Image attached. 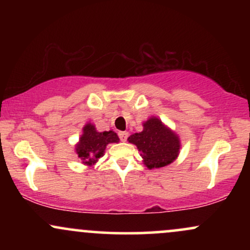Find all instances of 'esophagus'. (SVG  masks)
<instances>
[{
	"mask_svg": "<svg viewBox=\"0 0 250 250\" xmlns=\"http://www.w3.org/2000/svg\"><path fill=\"white\" fill-rule=\"evenodd\" d=\"M119 137H120V140H121L122 142H125V141H127V139H128V133H127V131H120Z\"/></svg>",
	"mask_w": 250,
	"mask_h": 250,
	"instance_id": "obj_1",
	"label": "esophagus"
}]
</instances>
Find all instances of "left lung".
Returning a JSON list of instances; mask_svg holds the SVG:
<instances>
[{
	"mask_svg": "<svg viewBox=\"0 0 250 250\" xmlns=\"http://www.w3.org/2000/svg\"><path fill=\"white\" fill-rule=\"evenodd\" d=\"M128 141L136 146L149 169L170 165L179 156L181 148L179 136L155 116L143 123L141 133L130 135Z\"/></svg>",
	"mask_w": 250,
	"mask_h": 250,
	"instance_id": "8db88e82",
	"label": "left lung"
}]
</instances>
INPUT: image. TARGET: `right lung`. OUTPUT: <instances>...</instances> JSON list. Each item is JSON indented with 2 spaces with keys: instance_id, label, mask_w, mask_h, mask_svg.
Listing matches in <instances>:
<instances>
[{
  "instance_id": "obj_1",
  "label": "right lung",
  "mask_w": 250,
  "mask_h": 250,
  "mask_svg": "<svg viewBox=\"0 0 250 250\" xmlns=\"http://www.w3.org/2000/svg\"><path fill=\"white\" fill-rule=\"evenodd\" d=\"M120 141L115 131H97L95 125L87 123L83 127V134L76 145L75 151L81 159L82 163L93 166L104 154L105 147L109 143H117Z\"/></svg>"
}]
</instances>
